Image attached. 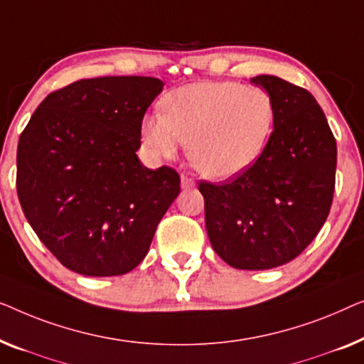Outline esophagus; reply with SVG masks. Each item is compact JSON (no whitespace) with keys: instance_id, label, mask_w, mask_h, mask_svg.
<instances>
[{"instance_id":"esophagus-1","label":"esophagus","mask_w":364,"mask_h":364,"mask_svg":"<svg viewBox=\"0 0 364 364\" xmlns=\"http://www.w3.org/2000/svg\"><path fill=\"white\" fill-rule=\"evenodd\" d=\"M194 186V180L191 176H188V175H181V188H193Z\"/></svg>"}]
</instances>
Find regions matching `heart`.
Wrapping results in <instances>:
<instances>
[{
    "mask_svg": "<svg viewBox=\"0 0 364 364\" xmlns=\"http://www.w3.org/2000/svg\"><path fill=\"white\" fill-rule=\"evenodd\" d=\"M275 122L272 95L239 82H196L161 102L141 122V140L153 155L173 158L189 143L203 175L226 180L249 168L267 146Z\"/></svg>",
    "mask_w": 364,
    "mask_h": 364,
    "instance_id": "b5f03b06",
    "label": "heart"
}]
</instances>
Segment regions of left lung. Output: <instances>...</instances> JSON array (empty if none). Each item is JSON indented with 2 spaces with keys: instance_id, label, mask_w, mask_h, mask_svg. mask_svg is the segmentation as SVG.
I'll list each match as a JSON object with an SVG mask.
<instances>
[{
  "instance_id": "8db88e82",
  "label": "left lung",
  "mask_w": 364,
  "mask_h": 364,
  "mask_svg": "<svg viewBox=\"0 0 364 364\" xmlns=\"http://www.w3.org/2000/svg\"><path fill=\"white\" fill-rule=\"evenodd\" d=\"M250 82L275 104L267 146L224 183H199L206 231L224 262L264 270L294 260L316 237L335 193L336 140L321 107L304 87L275 75Z\"/></svg>"
}]
</instances>
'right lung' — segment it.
<instances>
[{
  "instance_id": "obj_1",
  "label": "right lung",
  "mask_w": 364,
  "mask_h": 364,
  "mask_svg": "<svg viewBox=\"0 0 364 364\" xmlns=\"http://www.w3.org/2000/svg\"><path fill=\"white\" fill-rule=\"evenodd\" d=\"M161 89L140 75L73 82L41 102L19 136V203L64 267L112 277L145 259L181 183L176 170H148L135 153Z\"/></svg>"
}]
</instances>
